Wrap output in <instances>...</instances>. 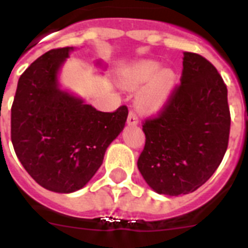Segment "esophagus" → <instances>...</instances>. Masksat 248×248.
Returning <instances> with one entry per match:
<instances>
[{"label": "esophagus", "mask_w": 248, "mask_h": 248, "mask_svg": "<svg viewBox=\"0 0 248 248\" xmlns=\"http://www.w3.org/2000/svg\"><path fill=\"white\" fill-rule=\"evenodd\" d=\"M127 124H130V126H136V124H139V118H138V116H136V114L134 112L128 113Z\"/></svg>", "instance_id": "obj_1"}]
</instances>
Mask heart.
Returning <instances> with one entry per match:
<instances>
[{"mask_svg":"<svg viewBox=\"0 0 248 248\" xmlns=\"http://www.w3.org/2000/svg\"><path fill=\"white\" fill-rule=\"evenodd\" d=\"M118 83L128 91L139 90L136 103L145 112L157 113L167 107L177 87V76L155 60H139L121 71Z\"/></svg>","mask_w":248,"mask_h":248,"instance_id":"heart-1","label":"heart"}]
</instances>
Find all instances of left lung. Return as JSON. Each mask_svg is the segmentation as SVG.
<instances>
[{"label": "left lung", "instance_id": "1", "mask_svg": "<svg viewBox=\"0 0 248 248\" xmlns=\"http://www.w3.org/2000/svg\"><path fill=\"white\" fill-rule=\"evenodd\" d=\"M179 86L161 114L143 124L138 169L155 193L188 194L212 176L228 148V90L203 56L184 52Z\"/></svg>", "mask_w": 248, "mask_h": 248}]
</instances>
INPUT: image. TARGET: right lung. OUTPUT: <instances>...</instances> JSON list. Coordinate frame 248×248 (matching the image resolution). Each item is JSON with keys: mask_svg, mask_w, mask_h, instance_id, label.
Returning <instances> with one entry per match:
<instances>
[{"mask_svg": "<svg viewBox=\"0 0 248 248\" xmlns=\"http://www.w3.org/2000/svg\"><path fill=\"white\" fill-rule=\"evenodd\" d=\"M75 47L50 50L20 76L11 108V141L27 172L47 190L73 193L89 183L124 130L127 107L96 110L62 89V67ZM96 65L105 67L103 62Z\"/></svg>", "mask_w": 248, "mask_h": 248, "instance_id": "add662e5", "label": "right lung"}]
</instances>
